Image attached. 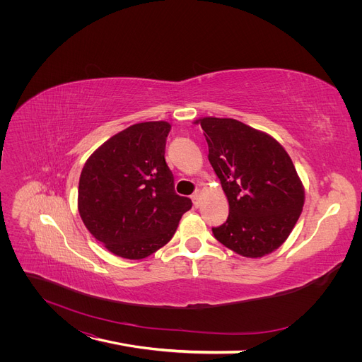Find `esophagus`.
I'll use <instances>...</instances> for the list:
<instances>
[{
	"label": "esophagus",
	"instance_id": "34e87169",
	"mask_svg": "<svg viewBox=\"0 0 362 362\" xmlns=\"http://www.w3.org/2000/svg\"><path fill=\"white\" fill-rule=\"evenodd\" d=\"M199 197H201V191H199V189H197V191L192 194V201H194V205L195 206H198L199 205Z\"/></svg>",
	"mask_w": 362,
	"mask_h": 362
}]
</instances>
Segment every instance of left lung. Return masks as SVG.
I'll list each match as a JSON object with an SVG mask.
<instances>
[{"mask_svg": "<svg viewBox=\"0 0 362 362\" xmlns=\"http://www.w3.org/2000/svg\"><path fill=\"white\" fill-rule=\"evenodd\" d=\"M210 160L229 201V217L213 227L233 252L259 258L276 251L295 227L305 192L284 148L235 119L204 117Z\"/></svg>", "mask_w": 362, "mask_h": 362, "instance_id": "8db88e82", "label": "left lung"}]
</instances>
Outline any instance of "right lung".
<instances>
[{
    "mask_svg": "<svg viewBox=\"0 0 362 362\" xmlns=\"http://www.w3.org/2000/svg\"><path fill=\"white\" fill-rule=\"evenodd\" d=\"M167 122L129 126L88 158L78 208L90 235L114 255L142 259L173 238L192 201L175 192L168 168Z\"/></svg>",
    "mask_w": 362,
    "mask_h": 362,
    "instance_id": "add662e5",
    "label": "right lung"
}]
</instances>
